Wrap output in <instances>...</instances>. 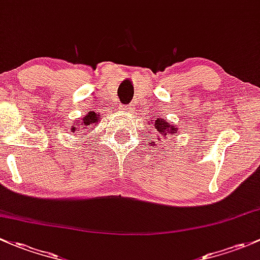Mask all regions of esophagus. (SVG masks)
<instances>
[{
  "label": "esophagus",
  "instance_id": "1",
  "mask_svg": "<svg viewBox=\"0 0 260 260\" xmlns=\"http://www.w3.org/2000/svg\"><path fill=\"white\" fill-rule=\"evenodd\" d=\"M120 109H121L122 111H127V110H131V108H130V106H122V105H120Z\"/></svg>",
  "mask_w": 260,
  "mask_h": 260
}]
</instances>
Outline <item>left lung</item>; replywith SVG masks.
<instances>
[{
	"instance_id": "left-lung-1",
	"label": "left lung",
	"mask_w": 260,
	"mask_h": 260,
	"mask_svg": "<svg viewBox=\"0 0 260 260\" xmlns=\"http://www.w3.org/2000/svg\"><path fill=\"white\" fill-rule=\"evenodd\" d=\"M149 145L152 148L162 145L165 140H169V139H173V136L179 135V127H176L174 124H170L165 117L155 115L152 119L149 120Z\"/></svg>"
}]
</instances>
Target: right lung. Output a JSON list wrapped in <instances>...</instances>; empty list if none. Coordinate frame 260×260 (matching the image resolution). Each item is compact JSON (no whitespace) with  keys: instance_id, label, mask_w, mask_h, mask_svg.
<instances>
[{"instance_id":"right-lung-1","label":"right lung","mask_w":260,"mask_h":260,"mask_svg":"<svg viewBox=\"0 0 260 260\" xmlns=\"http://www.w3.org/2000/svg\"><path fill=\"white\" fill-rule=\"evenodd\" d=\"M100 120V115L93 111H90L84 117H81V119L74 122V125L71 127V133H74L75 135H87L90 133L92 134L93 130L98 127Z\"/></svg>"}]
</instances>
